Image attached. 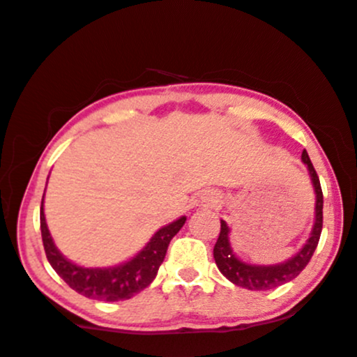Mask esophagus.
I'll return each instance as SVG.
<instances>
[{"label":"esophagus","instance_id":"1","mask_svg":"<svg viewBox=\"0 0 357 357\" xmlns=\"http://www.w3.org/2000/svg\"><path fill=\"white\" fill-rule=\"evenodd\" d=\"M202 204L203 206H216V204L220 203V199H218V196L215 195V192H204V195H202Z\"/></svg>","mask_w":357,"mask_h":357}]
</instances>
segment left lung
<instances>
[{"label": "left lung", "instance_id": "8db88e82", "mask_svg": "<svg viewBox=\"0 0 357 357\" xmlns=\"http://www.w3.org/2000/svg\"><path fill=\"white\" fill-rule=\"evenodd\" d=\"M302 162H304L307 171H309L310 183H312L314 192H315V216H314V225L312 230H310L309 238L302 248L298 250L294 257H290L289 260L282 261V264L275 265H257V264H248L243 261L233 253L231 241H230V228H228L227 221L221 220V230L220 236L216 240L215 248H213V257H215L218 270L223 273L231 284L243 287L248 290H270L275 289L287 284V282L294 280L298 273L302 272L309 264V260L312 258L315 248H317L319 238H321L322 231V206H324V198H322V190H321V181H319V176L315 173L312 162H310L309 154L304 149L302 153Z\"/></svg>", "mask_w": 357, "mask_h": 357}]
</instances>
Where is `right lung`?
I'll list each match as a JSON object with an SVG mask.
<instances>
[{
	"label": "right lung",
	"mask_w": 357,
	"mask_h": 357,
	"mask_svg": "<svg viewBox=\"0 0 357 357\" xmlns=\"http://www.w3.org/2000/svg\"><path fill=\"white\" fill-rule=\"evenodd\" d=\"M43 199L42 208H40V228H42L45 253H47L53 270L75 292L104 302L127 301V298L134 297L141 290H144L158 275V270L165 260L169 241L186 223V216H181L173 223L159 228L147 241L146 247L124 264L114 265V267H82V265L68 260L56 248L47 227V220H45Z\"/></svg>",
	"instance_id": "1"
}]
</instances>
